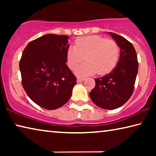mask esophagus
Segmentation results:
<instances>
[{
    "mask_svg": "<svg viewBox=\"0 0 156 156\" xmlns=\"http://www.w3.org/2000/svg\"><path fill=\"white\" fill-rule=\"evenodd\" d=\"M84 80V78H77V83H80V82H83Z\"/></svg>",
    "mask_w": 156,
    "mask_h": 156,
    "instance_id": "obj_1",
    "label": "esophagus"
}]
</instances>
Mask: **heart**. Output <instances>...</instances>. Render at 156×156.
Instances as JSON below:
<instances>
[{
	"label": "heart",
	"mask_w": 156,
	"mask_h": 156,
	"mask_svg": "<svg viewBox=\"0 0 156 156\" xmlns=\"http://www.w3.org/2000/svg\"><path fill=\"white\" fill-rule=\"evenodd\" d=\"M119 47L115 41L92 35L76 40L75 46L70 45L66 52L69 67L74 69L84 59L86 61L75 69L79 76H88L98 73L105 74L115 67L119 58Z\"/></svg>",
	"instance_id": "heart-1"
}]
</instances>
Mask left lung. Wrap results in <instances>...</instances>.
Returning a JSON list of instances; mask_svg holds the SVG:
<instances>
[{"label": "left lung", "instance_id": "1", "mask_svg": "<svg viewBox=\"0 0 156 156\" xmlns=\"http://www.w3.org/2000/svg\"><path fill=\"white\" fill-rule=\"evenodd\" d=\"M120 49V58L109 73L96 78V86L89 96L92 102L104 109H114L128 101L133 94L138 62L130 42L118 34L109 32Z\"/></svg>", "mask_w": 156, "mask_h": 156}]
</instances>
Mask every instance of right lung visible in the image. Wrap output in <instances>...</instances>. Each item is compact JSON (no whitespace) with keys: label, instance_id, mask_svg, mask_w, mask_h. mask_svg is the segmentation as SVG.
<instances>
[{"label":"right lung","instance_id":"obj_1","mask_svg":"<svg viewBox=\"0 0 156 156\" xmlns=\"http://www.w3.org/2000/svg\"><path fill=\"white\" fill-rule=\"evenodd\" d=\"M69 36L46 34L30 42L20 60L22 84L30 99L53 110L69 100L76 78L66 65Z\"/></svg>","mask_w":156,"mask_h":156}]
</instances>
